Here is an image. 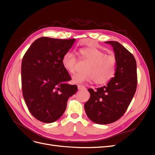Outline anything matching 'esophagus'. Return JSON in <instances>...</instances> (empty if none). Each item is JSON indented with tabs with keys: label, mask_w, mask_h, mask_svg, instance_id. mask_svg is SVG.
Instances as JSON below:
<instances>
[{
	"label": "esophagus",
	"mask_w": 155,
	"mask_h": 155,
	"mask_svg": "<svg viewBox=\"0 0 155 155\" xmlns=\"http://www.w3.org/2000/svg\"><path fill=\"white\" fill-rule=\"evenodd\" d=\"M78 90H83V89H85L86 88L83 85H78Z\"/></svg>",
	"instance_id": "obj_1"
}]
</instances>
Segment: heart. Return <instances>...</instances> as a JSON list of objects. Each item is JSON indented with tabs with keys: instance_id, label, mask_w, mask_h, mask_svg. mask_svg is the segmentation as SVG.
Segmentation results:
<instances>
[{
	"instance_id": "1",
	"label": "heart",
	"mask_w": 155,
	"mask_h": 155,
	"mask_svg": "<svg viewBox=\"0 0 155 155\" xmlns=\"http://www.w3.org/2000/svg\"><path fill=\"white\" fill-rule=\"evenodd\" d=\"M79 58L88 64L85 67L86 72L74 76L72 81L80 84L94 80L98 85L109 81L113 76L116 68V59L114 55L105 54L97 47H86L79 50ZM62 64L69 74H74L77 70V59L72 51H67L63 56Z\"/></svg>"
}]
</instances>
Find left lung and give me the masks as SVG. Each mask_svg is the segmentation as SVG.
<instances>
[{"mask_svg": "<svg viewBox=\"0 0 155 155\" xmlns=\"http://www.w3.org/2000/svg\"><path fill=\"white\" fill-rule=\"evenodd\" d=\"M113 48L116 59L114 78L105 86L88 89L89 100L84 107L88 118L97 124L113 123L124 115L137 86V62L133 55L116 41H106Z\"/></svg>", "mask_w": 155, "mask_h": 155, "instance_id": "8db88e82", "label": "left lung"}]
</instances>
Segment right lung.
I'll use <instances>...</instances> for the list:
<instances>
[{
  "instance_id": "add662e5",
  "label": "right lung",
  "mask_w": 155,
  "mask_h": 155,
  "mask_svg": "<svg viewBox=\"0 0 155 155\" xmlns=\"http://www.w3.org/2000/svg\"><path fill=\"white\" fill-rule=\"evenodd\" d=\"M75 39L40 37L22 58L21 81L23 97L30 113L42 122L52 123L66 110L68 97L78 91L67 83L72 78L62 64V58Z\"/></svg>"
}]
</instances>
